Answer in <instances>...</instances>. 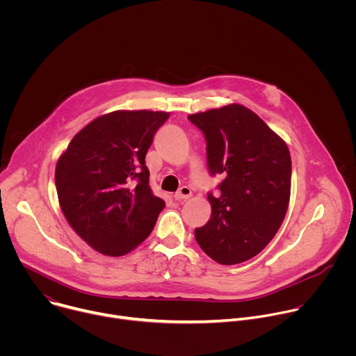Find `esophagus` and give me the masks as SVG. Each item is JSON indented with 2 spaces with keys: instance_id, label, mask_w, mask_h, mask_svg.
Wrapping results in <instances>:
<instances>
[{
  "instance_id": "obj_1",
  "label": "esophagus",
  "mask_w": 356,
  "mask_h": 356,
  "mask_svg": "<svg viewBox=\"0 0 356 356\" xmlns=\"http://www.w3.org/2000/svg\"><path fill=\"white\" fill-rule=\"evenodd\" d=\"M191 197V190L188 188V187H186V186H183L176 194H175V200H177V201H180V200H187V198H190Z\"/></svg>"
}]
</instances>
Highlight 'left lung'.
I'll use <instances>...</instances> for the list:
<instances>
[{"instance_id": "obj_1", "label": "left lung", "mask_w": 356, "mask_h": 356, "mask_svg": "<svg viewBox=\"0 0 356 356\" xmlns=\"http://www.w3.org/2000/svg\"><path fill=\"white\" fill-rule=\"evenodd\" d=\"M207 142L210 175H222L209 193L211 217L195 228L200 248L221 265L253 258L273 239L287 213L291 158L286 142L239 104L188 115Z\"/></svg>"}]
</instances>
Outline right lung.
<instances>
[{"mask_svg":"<svg viewBox=\"0 0 356 356\" xmlns=\"http://www.w3.org/2000/svg\"><path fill=\"white\" fill-rule=\"evenodd\" d=\"M170 114L114 111L86 125L59 158L60 209L94 250L122 257L154 229L165 201L152 193L146 152Z\"/></svg>","mask_w":356,"mask_h":356,"instance_id":"right-lung-1","label":"right lung"}]
</instances>
